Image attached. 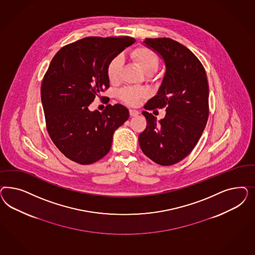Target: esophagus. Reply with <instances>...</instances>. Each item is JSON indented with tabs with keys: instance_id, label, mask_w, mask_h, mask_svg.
I'll use <instances>...</instances> for the list:
<instances>
[{
	"instance_id": "1",
	"label": "esophagus",
	"mask_w": 255,
	"mask_h": 255,
	"mask_svg": "<svg viewBox=\"0 0 255 255\" xmlns=\"http://www.w3.org/2000/svg\"><path fill=\"white\" fill-rule=\"evenodd\" d=\"M138 114V110H135V109H130V115H131V117L137 116Z\"/></svg>"
}]
</instances>
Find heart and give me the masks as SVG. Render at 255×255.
Here are the masks:
<instances>
[{
  "label": "heart",
  "instance_id": "b5f03b06",
  "mask_svg": "<svg viewBox=\"0 0 255 255\" xmlns=\"http://www.w3.org/2000/svg\"><path fill=\"white\" fill-rule=\"evenodd\" d=\"M131 58L138 64L139 67L143 70L146 74L153 73L158 69L159 66V57L148 47H137L131 52ZM123 68V58L122 56L114 57L108 66V77L111 83L117 82L121 76V72ZM146 95L144 91L134 88H126L121 91L120 97L125 103L136 106L140 100Z\"/></svg>",
  "mask_w": 255,
  "mask_h": 255
}]
</instances>
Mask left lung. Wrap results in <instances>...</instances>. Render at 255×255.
<instances>
[{"label": "left lung", "instance_id": "8db88e82", "mask_svg": "<svg viewBox=\"0 0 255 255\" xmlns=\"http://www.w3.org/2000/svg\"><path fill=\"white\" fill-rule=\"evenodd\" d=\"M145 46L162 57L165 73L157 94L145 109L166 108L157 122L151 113L139 145L150 160L172 165L183 160L196 146L209 118V83L200 61L186 46L170 38H147Z\"/></svg>", "mask_w": 255, "mask_h": 255}]
</instances>
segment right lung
I'll list each match as a JSON object with an SVG mask.
<instances>
[{
    "mask_svg": "<svg viewBox=\"0 0 255 255\" xmlns=\"http://www.w3.org/2000/svg\"><path fill=\"white\" fill-rule=\"evenodd\" d=\"M135 40L86 37L62 47L41 86L46 130L55 146L80 164L99 161L111 148L113 133L129 119L128 109L108 105L103 112L89 106L109 87V62Z\"/></svg>",
    "mask_w": 255,
    "mask_h": 255,
    "instance_id": "obj_1",
    "label": "right lung"
}]
</instances>
